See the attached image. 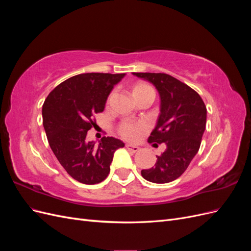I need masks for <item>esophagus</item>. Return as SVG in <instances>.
Segmentation results:
<instances>
[{"label": "esophagus", "instance_id": "1", "mask_svg": "<svg viewBox=\"0 0 251 251\" xmlns=\"http://www.w3.org/2000/svg\"><path fill=\"white\" fill-rule=\"evenodd\" d=\"M126 148L128 151H133V153H136V151H139V148H138V147H136V146H132V144H126Z\"/></svg>", "mask_w": 251, "mask_h": 251}]
</instances>
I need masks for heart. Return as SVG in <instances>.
Segmentation results:
<instances>
[{"label": "heart", "instance_id": "1", "mask_svg": "<svg viewBox=\"0 0 251 251\" xmlns=\"http://www.w3.org/2000/svg\"><path fill=\"white\" fill-rule=\"evenodd\" d=\"M151 88L146 82H136L135 85L132 87V95L133 97L138 96L147 91L151 90ZM147 130V126L144 124H132V123H124L119 127V133L123 137L128 139V140H134L138 137V135L141 134Z\"/></svg>", "mask_w": 251, "mask_h": 251}]
</instances>
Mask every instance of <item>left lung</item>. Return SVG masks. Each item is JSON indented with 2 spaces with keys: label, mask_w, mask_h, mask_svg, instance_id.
Here are the masks:
<instances>
[{
  "label": "left lung",
  "mask_w": 251,
  "mask_h": 251,
  "mask_svg": "<svg viewBox=\"0 0 251 251\" xmlns=\"http://www.w3.org/2000/svg\"><path fill=\"white\" fill-rule=\"evenodd\" d=\"M153 83L160 95V114L149 142L165 143L154 168L142 170L153 183H169L185 172L198 153L206 126V107L201 96L184 82L165 73H133Z\"/></svg>",
  "instance_id": "1"
}]
</instances>
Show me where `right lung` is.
I'll use <instances>...</instances> for the list:
<instances>
[{
  "label": "right lung",
  "instance_id": "add662e5",
  "mask_svg": "<svg viewBox=\"0 0 251 251\" xmlns=\"http://www.w3.org/2000/svg\"><path fill=\"white\" fill-rule=\"evenodd\" d=\"M125 75H75L53 89L43 104L49 146L66 172L80 183H100L108 177L115 151L125 147L114 137H102L98 146L86 139L88 131L96 126L94 114L104 110L112 89Z\"/></svg>",
  "mask_w": 251,
  "mask_h": 251
}]
</instances>
